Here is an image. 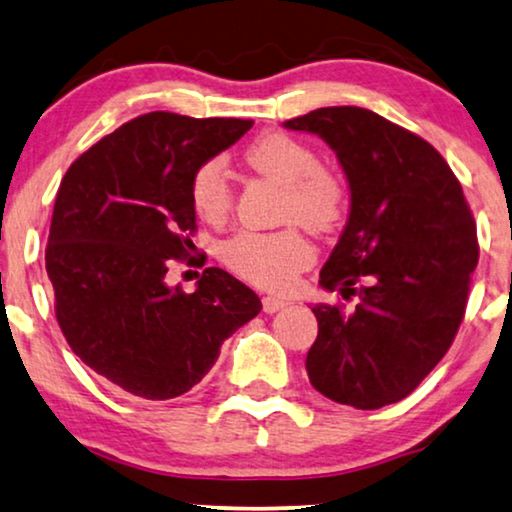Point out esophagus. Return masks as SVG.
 Listing matches in <instances>:
<instances>
[{"instance_id":"1","label":"esophagus","mask_w":512,"mask_h":512,"mask_svg":"<svg viewBox=\"0 0 512 512\" xmlns=\"http://www.w3.org/2000/svg\"><path fill=\"white\" fill-rule=\"evenodd\" d=\"M286 305H289V303H286V300L279 298V296H265L263 298V312H268V314H275Z\"/></svg>"}]
</instances>
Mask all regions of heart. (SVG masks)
Returning a JSON list of instances; mask_svg holds the SVG:
<instances>
[{"mask_svg": "<svg viewBox=\"0 0 512 512\" xmlns=\"http://www.w3.org/2000/svg\"><path fill=\"white\" fill-rule=\"evenodd\" d=\"M244 163L261 177L282 186L279 219L296 221L312 233H328L338 226L347 207V186L338 174L319 165V156L300 139L270 132L244 151ZM233 184L221 160H207L193 174L191 202L205 223L219 226L233 209ZM312 244L298 228L277 233L242 230L223 242L221 261L235 275L263 289H286L312 263Z\"/></svg>", "mask_w": 512, "mask_h": 512, "instance_id": "heart-1", "label": "heart"}]
</instances>
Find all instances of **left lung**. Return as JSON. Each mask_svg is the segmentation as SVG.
I'll use <instances>...</instances> for the list:
<instances>
[{"instance_id":"8db88e82","label":"left lung","mask_w":512,"mask_h":512,"mask_svg":"<svg viewBox=\"0 0 512 512\" xmlns=\"http://www.w3.org/2000/svg\"><path fill=\"white\" fill-rule=\"evenodd\" d=\"M284 128L324 139L352 193L319 284L342 298L354 293L359 305L312 307L319 335L307 375L335 403H398L436 368L464 319L480 256L464 191L426 139L375 111L324 107Z\"/></svg>"}]
</instances>
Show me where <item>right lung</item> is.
I'll return each instance as SVG.
<instances>
[{"instance_id":"1","label":"right lung","mask_w":512,"mask_h":512,"mask_svg":"<svg viewBox=\"0 0 512 512\" xmlns=\"http://www.w3.org/2000/svg\"><path fill=\"white\" fill-rule=\"evenodd\" d=\"M254 121L151 111L100 139L58 188L46 272L72 352L114 387L146 401L186 394L219 359L223 340L261 300L221 268L198 289L167 286L193 247L195 170Z\"/></svg>"}]
</instances>
